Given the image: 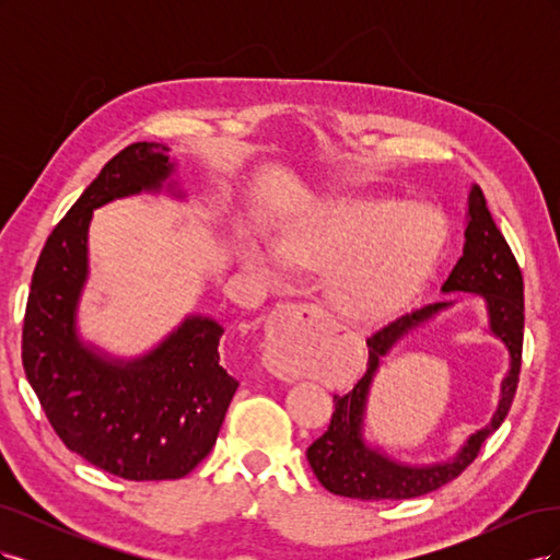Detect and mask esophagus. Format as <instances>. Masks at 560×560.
<instances>
[{
  "label": "esophagus",
  "mask_w": 560,
  "mask_h": 560,
  "mask_svg": "<svg viewBox=\"0 0 560 560\" xmlns=\"http://www.w3.org/2000/svg\"><path fill=\"white\" fill-rule=\"evenodd\" d=\"M313 327H331V317L313 303H292L276 313L266 327L264 364L270 374L287 383L299 378L296 350Z\"/></svg>",
  "instance_id": "esophagus-1"
}]
</instances>
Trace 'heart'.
Returning <instances> with one entry per match:
<instances>
[{
    "mask_svg": "<svg viewBox=\"0 0 560 560\" xmlns=\"http://www.w3.org/2000/svg\"><path fill=\"white\" fill-rule=\"evenodd\" d=\"M442 245L436 217L395 198H354L322 206L287 229L282 257L296 268L331 270L327 294L348 317H378L409 301ZM243 261L266 282H280V254L247 243Z\"/></svg>",
    "mask_w": 560,
    "mask_h": 560,
    "instance_id": "obj_1",
    "label": "heart"
}]
</instances>
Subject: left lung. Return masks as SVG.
<instances>
[{"label": "left lung", "mask_w": 560, "mask_h": 560, "mask_svg": "<svg viewBox=\"0 0 560 560\" xmlns=\"http://www.w3.org/2000/svg\"><path fill=\"white\" fill-rule=\"evenodd\" d=\"M442 294L479 296L486 306L488 331L498 338L506 348V354H510V369H506V376L500 383V397L493 418L486 428L469 434L460 451L442 463H399L393 455L366 442V404L383 360L404 336L428 325L439 313L453 308L455 301L442 299L411 313H404L366 338V374L348 395H334L336 411L331 413L329 428L306 451L317 481L329 493L354 500H409L432 493V490L460 477L474 463V457L479 455L481 444L510 413L516 395L523 350V278L514 254L495 226L493 217H490L486 198L477 184H471L467 196L463 257L457 259L451 276L442 284Z\"/></svg>", "instance_id": "left-lung-1"}]
</instances>
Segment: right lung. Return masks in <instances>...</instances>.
Instances as JSON below:
<instances>
[{
  "mask_svg": "<svg viewBox=\"0 0 560 560\" xmlns=\"http://www.w3.org/2000/svg\"><path fill=\"white\" fill-rule=\"evenodd\" d=\"M167 151L135 142L100 171L48 235L23 325L25 376L50 428L83 460L128 481L186 477L212 451L238 389L219 364L224 327L212 317L186 315L159 346L130 360L79 336L93 210L142 191L184 198Z\"/></svg>",
  "mask_w": 560,
  "mask_h": 560,
  "instance_id": "obj_1",
  "label": "right lung"
}]
</instances>
